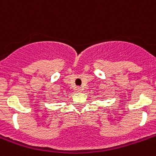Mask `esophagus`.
<instances>
[{"mask_svg": "<svg viewBox=\"0 0 156 156\" xmlns=\"http://www.w3.org/2000/svg\"><path fill=\"white\" fill-rule=\"evenodd\" d=\"M77 90H78V91H80L81 88L80 87H78V88H77Z\"/></svg>", "mask_w": 156, "mask_h": 156, "instance_id": "obj_1", "label": "esophagus"}]
</instances>
